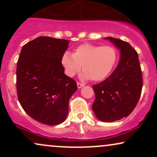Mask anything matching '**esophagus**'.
<instances>
[{"label":"esophagus","instance_id":"esophagus-1","mask_svg":"<svg viewBox=\"0 0 157 157\" xmlns=\"http://www.w3.org/2000/svg\"><path fill=\"white\" fill-rule=\"evenodd\" d=\"M77 88L78 89H80V88L83 87L85 85L83 83H80V82H77Z\"/></svg>","mask_w":157,"mask_h":157}]
</instances>
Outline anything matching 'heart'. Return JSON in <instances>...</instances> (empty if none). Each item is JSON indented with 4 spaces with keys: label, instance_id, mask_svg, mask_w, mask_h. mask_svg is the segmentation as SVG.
<instances>
[{
    "label": "heart",
    "instance_id": "heart-1",
    "mask_svg": "<svg viewBox=\"0 0 157 157\" xmlns=\"http://www.w3.org/2000/svg\"><path fill=\"white\" fill-rule=\"evenodd\" d=\"M117 59L116 49L111 46H97L90 44L80 45L73 54L64 52L61 63L67 76L72 77L82 68V79L92 81L105 79L112 71Z\"/></svg>",
    "mask_w": 157,
    "mask_h": 157
}]
</instances>
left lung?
Segmentation results:
<instances>
[{"instance_id": "8db88e82", "label": "left lung", "mask_w": 157, "mask_h": 157, "mask_svg": "<svg viewBox=\"0 0 157 157\" xmlns=\"http://www.w3.org/2000/svg\"><path fill=\"white\" fill-rule=\"evenodd\" d=\"M111 41L120 50L117 67L102 82L92 86L95 100L92 109L100 121L111 122L128 116L140 100L142 76L138 54L128 43L111 37Z\"/></svg>"}]
</instances>
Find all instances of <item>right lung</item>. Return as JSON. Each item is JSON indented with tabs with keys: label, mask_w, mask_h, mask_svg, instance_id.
<instances>
[{
	"label": "right lung",
	"mask_w": 157,
	"mask_h": 157,
	"mask_svg": "<svg viewBox=\"0 0 157 157\" xmlns=\"http://www.w3.org/2000/svg\"><path fill=\"white\" fill-rule=\"evenodd\" d=\"M70 40L38 37L22 47L17 64V92L21 106L34 120L60 124L77 83L64 74L61 58Z\"/></svg>",
	"instance_id": "add662e5"
}]
</instances>
